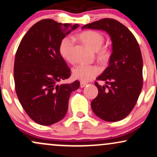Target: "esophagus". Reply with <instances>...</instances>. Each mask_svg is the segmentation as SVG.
<instances>
[{
  "label": "esophagus",
  "mask_w": 157,
  "mask_h": 157,
  "mask_svg": "<svg viewBox=\"0 0 157 157\" xmlns=\"http://www.w3.org/2000/svg\"><path fill=\"white\" fill-rule=\"evenodd\" d=\"M87 84H88L87 82H80V87H81V88H83V87H85V86H86Z\"/></svg>",
  "instance_id": "obj_1"
}]
</instances>
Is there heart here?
Listing matches in <instances>:
<instances>
[{
	"instance_id": "heart-1",
	"label": "heart",
	"mask_w": 157,
	"mask_h": 157,
	"mask_svg": "<svg viewBox=\"0 0 157 157\" xmlns=\"http://www.w3.org/2000/svg\"><path fill=\"white\" fill-rule=\"evenodd\" d=\"M80 38L87 46L97 51V57L102 64H106L111 59V49L108 46H102L104 43V37L100 32L94 30H87L80 35ZM74 40L71 37H64L60 41L59 52L63 58L68 62H73ZM100 72L99 67L95 65L81 64L73 69V76L75 78L82 82L93 80Z\"/></svg>"
}]
</instances>
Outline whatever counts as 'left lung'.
Segmentation results:
<instances>
[{
	"label": "left lung",
	"mask_w": 157,
	"mask_h": 157,
	"mask_svg": "<svg viewBox=\"0 0 157 157\" xmlns=\"http://www.w3.org/2000/svg\"><path fill=\"white\" fill-rule=\"evenodd\" d=\"M85 28L107 32L113 46L109 66L97 78L105 81L106 85L101 86L94 82L98 94L91 102V109L105 121L121 120L131 112L142 89V57L140 46L132 32L117 20L103 18L82 27Z\"/></svg>",
	"instance_id": "8db88e82"
}]
</instances>
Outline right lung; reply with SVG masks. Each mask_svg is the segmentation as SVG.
Masks as SVG:
<instances>
[{"instance_id": "add662e5", "label": "right lung", "mask_w": 157, "mask_h": 157, "mask_svg": "<svg viewBox=\"0 0 157 157\" xmlns=\"http://www.w3.org/2000/svg\"><path fill=\"white\" fill-rule=\"evenodd\" d=\"M78 24L41 20L23 36L14 65L15 91L20 103L33 121L50 125L62 120L68 99L80 82L60 83L71 71L59 52L60 41Z\"/></svg>"}]
</instances>
